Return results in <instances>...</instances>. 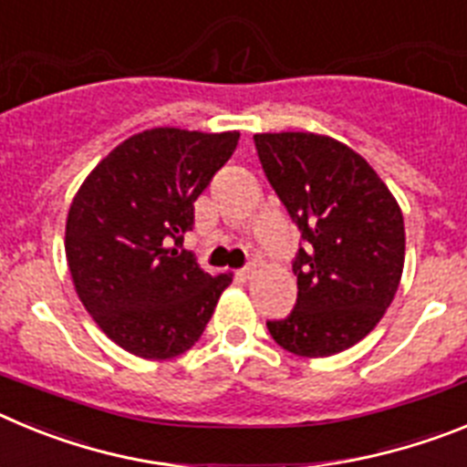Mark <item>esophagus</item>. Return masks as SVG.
<instances>
[{
  "label": "esophagus",
  "mask_w": 467,
  "mask_h": 467,
  "mask_svg": "<svg viewBox=\"0 0 467 467\" xmlns=\"http://www.w3.org/2000/svg\"><path fill=\"white\" fill-rule=\"evenodd\" d=\"M238 275H241L243 280H250L254 275V266H245V269L238 271Z\"/></svg>",
  "instance_id": "obj_1"
}]
</instances>
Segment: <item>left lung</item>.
<instances>
[{
    "instance_id": "1",
    "label": "left lung",
    "mask_w": 467,
    "mask_h": 467,
    "mask_svg": "<svg viewBox=\"0 0 467 467\" xmlns=\"http://www.w3.org/2000/svg\"><path fill=\"white\" fill-rule=\"evenodd\" d=\"M262 168L299 226L296 306L266 323L285 350L327 358L372 332L404 269L398 201L348 144L317 133H257Z\"/></svg>"
}]
</instances>
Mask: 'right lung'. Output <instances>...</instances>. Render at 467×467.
Here are the masks:
<instances>
[{"label": "right lung", "instance_id": "obj_1", "mask_svg": "<svg viewBox=\"0 0 467 467\" xmlns=\"http://www.w3.org/2000/svg\"><path fill=\"white\" fill-rule=\"evenodd\" d=\"M238 138L150 128L114 147L74 193L65 224L74 290L98 327L133 356H182L234 280L205 274L177 243Z\"/></svg>", "mask_w": 467, "mask_h": 467}]
</instances>
